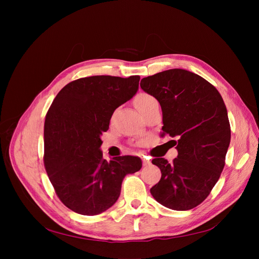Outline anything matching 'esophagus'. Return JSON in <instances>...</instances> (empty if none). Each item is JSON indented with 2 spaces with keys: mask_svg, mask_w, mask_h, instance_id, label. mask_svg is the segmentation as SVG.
Here are the masks:
<instances>
[{
  "mask_svg": "<svg viewBox=\"0 0 259 259\" xmlns=\"http://www.w3.org/2000/svg\"><path fill=\"white\" fill-rule=\"evenodd\" d=\"M150 161H149L148 159H146V158H144L143 159V164H144V166H148V165H150Z\"/></svg>",
  "mask_w": 259,
  "mask_h": 259,
  "instance_id": "obj_1",
  "label": "esophagus"
}]
</instances>
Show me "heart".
<instances>
[{
    "label": "heart",
    "mask_w": 259,
    "mask_h": 259,
    "mask_svg": "<svg viewBox=\"0 0 259 259\" xmlns=\"http://www.w3.org/2000/svg\"><path fill=\"white\" fill-rule=\"evenodd\" d=\"M154 101H156V100L152 96L148 95V94L142 93V94H139V95L135 98L134 103H135L136 108L138 109V111H140V110H142V109H144L147 106L154 103Z\"/></svg>",
    "instance_id": "b5f03b06"
}]
</instances>
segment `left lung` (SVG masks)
Returning a JSON list of instances; mask_svg holds the SVG:
<instances>
[{"instance_id":"left-lung-1","label":"left lung","mask_w":259,"mask_h":259,"mask_svg":"<svg viewBox=\"0 0 259 259\" xmlns=\"http://www.w3.org/2000/svg\"><path fill=\"white\" fill-rule=\"evenodd\" d=\"M142 88L160 103L161 136L175 137L177 158L152 160L161 169L150 192L163 206L188 210L204 201L225 166L231 131L219 92L202 76L169 69L144 77Z\"/></svg>"}]
</instances>
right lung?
Masks as SVG:
<instances>
[{
	"label": "right lung",
	"mask_w": 259,
	"mask_h": 259,
	"mask_svg": "<svg viewBox=\"0 0 259 259\" xmlns=\"http://www.w3.org/2000/svg\"><path fill=\"white\" fill-rule=\"evenodd\" d=\"M139 75H94L70 82L55 97L44 123V164L60 201L81 215L110 208L124 177L142 168L138 156L103 158L100 136L116 108L135 96Z\"/></svg>",
	"instance_id": "right-lung-1"
}]
</instances>
